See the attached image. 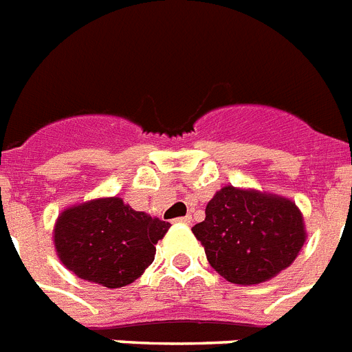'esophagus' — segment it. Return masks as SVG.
Wrapping results in <instances>:
<instances>
[{
    "mask_svg": "<svg viewBox=\"0 0 352 352\" xmlns=\"http://www.w3.org/2000/svg\"><path fill=\"white\" fill-rule=\"evenodd\" d=\"M178 223H183V225H190L192 223V216H183V217H178L176 219Z\"/></svg>",
    "mask_w": 352,
    "mask_h": 352,
    "instance_id": "obj_1",
    "label": "esophagus"
}]
</instances>
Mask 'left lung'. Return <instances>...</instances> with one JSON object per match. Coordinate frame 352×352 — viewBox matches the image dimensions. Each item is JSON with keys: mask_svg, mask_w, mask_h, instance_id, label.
I'll return each instance as SVG.
<instances>
[{"mask_svg": "<svg viewBox=\"0 0 352 352\" xmlns=\"http://www.w3.org/2000/svg\"><path fill=\"white\" fill-rule=\"evenodd\" d=\"M205 214L192 234L212 268L228 283L254 286L277 277L306 243L300 208L278 194L226 185L214 194Z\"/></svg>", "mask_w": 352, "mask_h": 352, "instance_id": "1", "label": "left lung"}]
</instances>
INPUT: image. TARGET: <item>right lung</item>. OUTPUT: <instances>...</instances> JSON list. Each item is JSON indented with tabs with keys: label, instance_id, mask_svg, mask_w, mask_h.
<instances>
[{
	"label": "right lung",
	"instance_id": "right-lung-1",
	"mask_svg": "<svg viewBox=\"0 0 352 352\" xmlns=\"http://www.w3.org/2000/svg\"><path fill=\"white\" fill-rule=\"evenodd\" d=\"M169 223L136 212L118 196L95 197L60 212L54 225L57 257L78 278L109 289L127 286L155 261Z\"/></svg>",
	"mask_w": 352,
	"mask_h": 352
}]
</instances>
